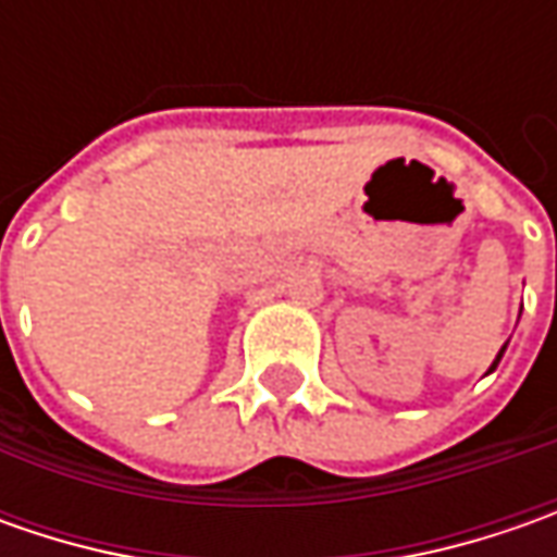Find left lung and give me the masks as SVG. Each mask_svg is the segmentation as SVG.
<instances>
[{
	"label": "left lung",
	"instance_id": "obj_1",
	"mask_svg": "<svg viewBox=\"0 0 557 557\" xmlns=\"http://www.w3.org/2000/svg\"><path fill=\"white\" fill-rule=\"evenodd\" d=\"M505 347H508V344H503V350H499V356H496V362H493V366H490V372H493V369H496V366H499V359H503Z\"/></svg>",
	"mask_w": 557,
	"mask_h": 557
}]
</instances>
